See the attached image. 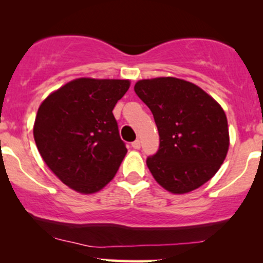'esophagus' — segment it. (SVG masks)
<instances>
[{"label": "esophagus", "mask_w": 263, "mask_h": 263, "mask_svg": "<svg viewBox=\"0 0 263 263\" xmlns=\"http://www.w3.org/2000/svg\"><path fill=\"white\" fill-rule=\"evenodd\" d=\"M132 147H134L135 149H140L141 148V141L140 140H136L132 142Z\"/></svg>", "instance_id": "obj_1"}]
</instances>
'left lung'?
<instances>
[{"mask_svg": "<svg viewBox=\"0 0 263 263\" xmlns=\"http://www.w3.org/2000/svg\"><path fill=\"white\" fill-rule=\"evenodd\" d=\"M135 92L158 128L159 148L146 163L159 185L184 194L213 178L229 149L228 120L218 102L177 78L140 80Z\"/></svg>", "mask_w": 263, "mask_h": 263, "instance_id": "8db88e82", "label": "left lung"}]
</instances>
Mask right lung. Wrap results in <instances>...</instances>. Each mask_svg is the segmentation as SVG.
<instances>
[{"label": "right lung", "mask_w": 263, "mask_h": 263, "mask_svg": "<svg viewBox=\"0 0 263 263\" xmlns=\"http://www.w3.org/2000/svg\"><path fill=\"white\" fill-rule=\"evenodd\" d=\"M128 80L81 78L50 93L38 108L34 141L42 158L63 183L83 194L104 188L127 148L112 110Z\"/></svg>", "instance_id": "1"}]
</instances>
